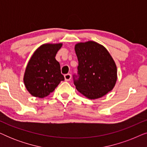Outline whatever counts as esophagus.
<instances>
[{
	"mask_svg": "<svg viewBox=\"0 0 147 147\" xmlns=\"http://www.w3.org/2000/svg\"><path fill=\"white\" fill-rule=\"evenodd\" d=\"M64 78H65V81H69V80H71V74H65V75L64 76Z\"/></svg>",
	"mask_w": 147,
	"mask_h": 147,
	"instance_id": "obj_1",
	"label": "esophagus"
}]
</instances>
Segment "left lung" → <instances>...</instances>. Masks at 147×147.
Returning <instances> with one entry per match:
<instances>
[{
    "label": "left lung",
    "instance_id": "left-lung-1",
    "mask_svg": "<svg viewBox=\"0 0 147 147\" xmlns=\"http://www.w3.org/2000/svg\"><path fill=\"white\" fill-rule=\"evenodd\" d=\"M78 59L76 89L89 99H97L111 91L117 80V68L108 50L95 41L75 45Z\"/></svg>",
    "mask_w": 147,
    "mask_h": 147
}]
</instances>
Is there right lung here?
<instances>
[{"label": "right lung", "mask_w": 147, "mask_h": 147, "mask_svg": "<svg viewBox=\"0 0 147 147\" xmlns=\"http://www.w3.org/2000/svg\"><path fill=\"white\" fill-rule=\"evenodd\" d=\"M62 43L43 44L34 52L26 67L23 81L28 92L43 98L53 92L64 76L55 59Z\"/></svg>", "instance_id": "1"}]
</instances>
